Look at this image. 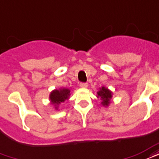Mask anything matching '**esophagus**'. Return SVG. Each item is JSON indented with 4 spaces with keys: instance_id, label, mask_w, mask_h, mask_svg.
Wrapping results in <instances>:
<instances>
[{
    "instance_id": "esophagus-1",
    "label": "esophagus",
    "mask_w": 159,
    "mask_h": 159,
    "mask_svg": "<svg viewBox=\"0 0 159 159\" xmlns=\"http://www.w3.org/2000/svg\"><path fill=\"white\" fill-rule=\"evenodd\" d=\"M79 86H80V88H82V89H86V88H88V83H81Z\"/></svg>"
}]
</instances>
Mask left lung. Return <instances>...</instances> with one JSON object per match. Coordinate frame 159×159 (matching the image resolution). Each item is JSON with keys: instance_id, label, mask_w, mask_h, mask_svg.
Masks as SVG:
<instances>
[{"instance_id": "obj_1", "label": "left lung", "mask_w": 159, "mask_h": 159, "mask_svg": "<svg viewBox=\"0 0 159 159\" xmlns=\"http://www.w3.org/2000/svg\"><path fill=\"white\" fill-rule=\"evenodd\" d=\"M97 94V97L102 100L101 104L105 107L109 106V104L110 103V99L112 98V92L104 87H102L99 89V91L98 92Z\"/></svg>"}]
</instances>
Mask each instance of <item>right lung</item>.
Segmentation results:
<instances>
[{
  "label": "right lung",
  "mask_w": 159,
  "mask_h": 159,
  "mask_svg": "<svg viewBox=\"0 0 159 159\" xmlns=\"http://www.w3.org/2000/svg\"><path fill=\"white\" fill-rule=\"evenodd\" d=\"M70 90L68 89H60L53 90L50 94V100L51 104L56 106V109H58V105L67 100L70 97Z\"/></svg>",
  "instance_id": "obj_1"
}]
</instances>
